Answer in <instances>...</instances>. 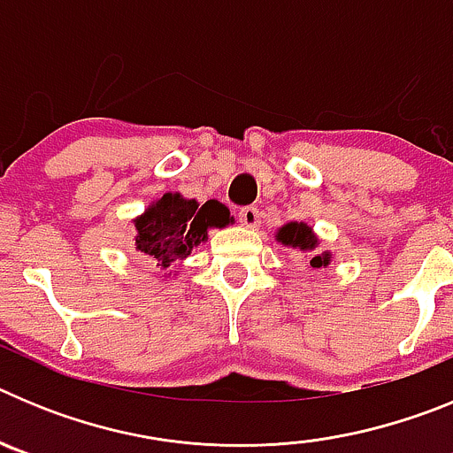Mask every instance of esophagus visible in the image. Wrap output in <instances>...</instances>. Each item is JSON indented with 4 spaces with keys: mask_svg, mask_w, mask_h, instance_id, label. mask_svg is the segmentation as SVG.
Returning a JSON list of instances; mask_svg holds the SVG:
<instances>
[{
    "mask_svg": "<svg viewBox=\"0 0 453 453\" xmlns=\"http://www.w3.org/2000/svg\"><path fill=\"white\" fill-rule=\"evenodd\" d=\"M238 219L242 226H247V229H256V226L261 224V213H258V208L256 206H245L238 211Z\"/></svg>",
    "mask_w": 453,
    "mask_h": 453,
    "instance_id": "esophagus-1",
    "label": "esophagus"
}]
</instances>
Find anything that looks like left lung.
Listing matches in <instances>:
<instances>
[{
  "mask_svg": "<svg viewBox=\"0 0 453 453\" xmlns=\"http://www.w3.org/2000/svg\"><path fill=\"white\" fill-rule=\"evenodd\" d=\"M276 240H279L281 245L292 247V250H302V251H313L315 247H318V235H315L313 229H311V226H306L303 222H288L286 226H281V229H279ZM329 261H331L329 251L311 256V265L313 267L329 265Z\"/></svg>",
  "mask_w": 453,
  "mask_h": 453,
  "instance_id": "8db88e82",
  "label": "left lung"
}]
</instances>
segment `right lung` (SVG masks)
I'll return each instance as SVG.
<instances>
[{
  "label": "right lung",
  "mask_w": 453,
  "mask_h": 453,
  "mask_svg": "<svg viewBox=\"0 0 453 453\" xmlns=\"http://www.w3.org/2000/svg\"><path fill=\"white\" fill-rule=\"evenodd\" d=\"M234 222L224 203L206 202L199 206L195 199H183L179 192H165L135 219V250L154 258L161 267L183 261L190 251L206 240L211 226H226Z\"/></svg>",
  "instance_id": "right-lung-1"
}]
</instances>
